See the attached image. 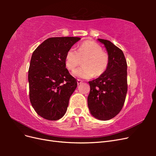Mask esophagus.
I'll use <instances>...</instances> for the list:
<instances>
[{"mask_svg": "<svg viewBox=\"0 0 156 156\" xmlns=\"http://www.w3.org/2000/svg\"><path fill=\"white\" fill-rule=\"evenodd\" d=\"M77 84H81V83H83V81H81V79H77Z\"/></svg>", "mask_w": 156, "mask_h": 156, "instance_id": "34e87169", "label": "esophagus"}]
</instances>
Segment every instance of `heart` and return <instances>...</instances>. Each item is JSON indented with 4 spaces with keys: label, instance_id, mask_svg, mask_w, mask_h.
Instances as JSON below:
<instances>
[{
    "label": "heart",
    "instance_id": "obj_1",
    "mask_svg": "<svg viewBox=\"0 0 156 156\" xmlns=\"http://www.w3.org/2000/svg\"><path fill=\"white\" fill-rule=\"evenodd\" d=\"M83 66L74 70L73 75L82 79L92 78L94 75L98 77L107 70L109 59L103 51L101 47L93 41H87L80 45L77 51L69 49L65 56V65L69 70H73L81 64Z\"/></svg>",
    "mask_w": 156,
    "mask_h": 156
}]
</instances>
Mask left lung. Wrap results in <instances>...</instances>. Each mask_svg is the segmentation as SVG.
Returning a JSON list of instances; mask_svg holds the SVG:
<instances>
[{
  "mask_svg": "<svg viewBox=\"0 0 156 156\" xmlns=\"http://www.w3.org/2000/svg\"><path fill=\"white\" fill-rule=\"evenodd\" d=\"M107 51L108 66L105 72L89 81L88 106L91 115L101 120L116 116L122 110L127 91V62L122 51L107 40L99 38Z\"/></svg>",
  "mask_w": 156,
  "mask_h": 156,
  "instance_id": "8db88e82",
  "label": "left lung"
}]
</instances>
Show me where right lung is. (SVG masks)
<instances>
[{"instance_id":"1","label":"right lung","mask_w":156,"mask_h":156,"mask_svg":"<svg viewBox=\"0 0 156 156\" xmlns=\"http://www.w3.org/2000/svg\"><path fill=\"white\" fill-rule=\"evenodd\" d=\"M80 40L49 37L33 52L28 76L30 101L37 114L46 120H57L65 115L77 88L76 79L66 68L65 56Z\"/></svg>"}]
</instances>
